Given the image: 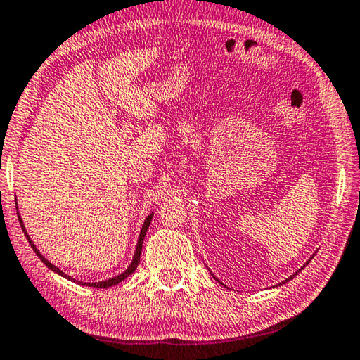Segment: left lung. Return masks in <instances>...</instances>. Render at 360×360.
Segmentation results:
<instances>
[{"label": "left lung", "instance_id": "obj_1", "mask_svg": "<svg viewBox=\"0 0 360 360\" xmlns=\"http://www.w3.org/2000/svg\"><path fill=\"white\" fill-rule=\"evenodd\" d=\"M312 258H314V255H312V256H311V259H312ZM311 259H309V261H311ZM309 261H307V262H306V264H304V266H303V267H301V269H304V267H306V266H307V264H309ZM301 269H300V271H298V272H301ZM298 272H295V274H293V276H292V277H290V278H287V281H285V282H288V281H292V278H293V277H295V276H296V274H298ZM213 277H214V276H213ZM214 278H216V277H214ZM216 281H218V278H216ZM218 282H219V281H218ZM285 282H282V283H285ZM282 283H278V285H282Z\"/></svg>", "mask_w": 360, "mask_h": 360}]
</instances>
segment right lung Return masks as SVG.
<instances>
[{
  "label": "right lung",
  "mask_w": 360,
  "mask_h": 360,
  "mask_svg": "<svg viewBox=\"0 0 360 360\" xmlns=\"http://www.w3.org/2000/svg\"><path fill=\"white\" fill-rule=\"evenodd\" d=\"M15 205H17V203H15ZM15 208H17V207H15ZM17 214H19V213H17ZM152 218H153V213H150L149 216H147L146 221H144V224H142V229H141V232H139V238H138V245H136V252H134V256H133V261H131V264L128 266V269H127V271H123L122 274H118V276L112 277V278H107V281H99V282H78V281H75V278H72L70 276H67L65 272H62V271L59 269V267L54 266L53 262L48 261L46 258H44V256H43L41 253H39V250L37 248V245L33 243V240L30 238V236H28V233H27L24 222H22V218H20V214H19V221H20V224H22V229H24V233L27 236V240H28V243H30V247L33 248V252L37 253L38 258L43 261V264L46 266L48 269H51V271L56 272V274H59V276L65 277V278H68V281L75 282V283H78V285H86V287H94V288H108V287H113V285H117V283H120L122 281H124V278H127L128 276H131V274H133V272L136 271V267H138V264H139V259H141L142 243H144V237H146V233H147V229H149V226H150V222H152Z\"/></svg>",
  "instance_id": "obj_1"
}]
</instances>
